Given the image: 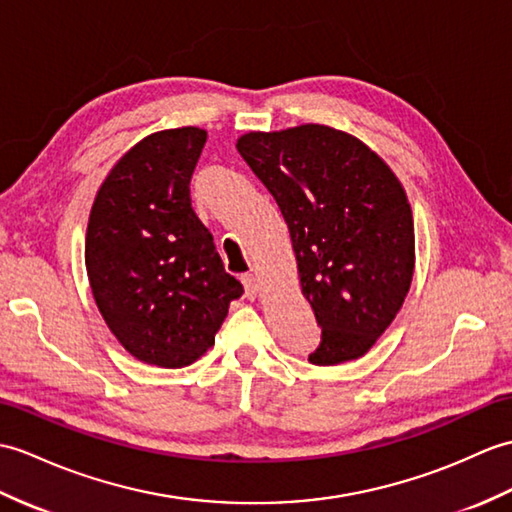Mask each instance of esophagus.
Instances as JSON below:
<instances>
[{"mask_svg": "<svg viewBox=\"0 0 512 512\" xmlns=\"http://www.w3.org/2000/svg\"><path fill=\"white\" fill-rule=\"evenodd\" d=\"M242 283H244L246 294L251 296V299H257V296L261 294V281H259L257 272H251V275H244V277H242Z\"/></svg>", "mask_w": 512, "mask_h": 512, "instance_id": "esophagus-1", "label": "esophagus"}]
</instances>
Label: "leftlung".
Here are the masks:
<instances>
[{"mask_svg": "<svg viewBox=\"0 0 512 512\" xmlns=\"http://www.w3.org/2000/svg\"><path fill=\"white\" fill-rule=\"evenodd\" d=\"M288 224L301 292L323 327L318 366L358 360L390 327L414 275L401 181L364 141L325 124L237 139Z\"/></svg>", "mask_w": 512, "mask_h": 512, "instance_id": "obj_1", "label": "left lung"}]
</instances>
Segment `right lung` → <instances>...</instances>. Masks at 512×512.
<instances>
[{
    "label": "right lung",
    "instance_id": "add662e5",
    "mask_svg": "<svg viewBox=\"0 0 512 512\" xmlns=\"http://www.w3.org/2000/svg\"><path fill=\"white\" fill-rule=\"evenodd\" d=\"M207 130H157L95 194L85 264L106 327L135 360L183 368L205 355L244 288L189 200Z\"/></svg>",
    "mask_w": 512,
    "mask_h": 512
}]
</instances>
